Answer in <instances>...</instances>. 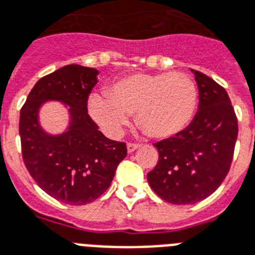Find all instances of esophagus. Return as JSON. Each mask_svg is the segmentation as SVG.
Listing matches in <instances>:
<instances>
[{"label": "esophagus", "instance_id": "obj_1", "mask_svg": "<svg viewBox=\"0 0 255 255\" xmlns=\"http://www.w3.org/2000/svg\"><path fill=\"white\" fill-rule=\"evenodd\" d=\"M137 148H140V144H136V142H128V144H127L128 153L134 152V150H136Z\"/></svg>", "mask_w": 255, "mask_h": 255}]
</instances>
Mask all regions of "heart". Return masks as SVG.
Returning <instances> with one entry per match:
<instances>
[{"mask_svg":"<svg viewBox=\"0 0 255 255\" xmlns=\"http://www.w3.org/2000/svg\"><path fill=\"white\" fill-rule=\"evenodd\" d=\"M198 89L190 76L173 73H134L93 94L89 111L106 133L117 136L136 111L138 126L152 137H170L191 122Z\"/></svg>","mask_w":255,"mask_h":255,"instance_id":"obj_1","label":"heart"}]
</instances>
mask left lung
I'll list each match as a JSON object with an SVG mask.
<instances>
[{
	"label": "left lung",
	"instance_id": "1",
	"mask_svg": "<svg viewBox=\"0 0 255 255\" xmlns=\"http://www.w3.org/2000/svg\"><path fill=\"white\" fill-rule=\"evenodd\" d=\"M191 70L199 89L198 113L183 131L154 144L158 162L146 175L153 191L177 206L194 204L216 191L231 169L239 133L228 93Z\"/></svg>",
	"mask_w": 255,
	"mask_h": 255
}]
</instances>
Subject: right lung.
I'll use <instances>...</instances> for the list:
<instances>
[{"label": "right lung", "mask_w": 255, "mask_h": 255, "mask_svg": "<svg viewBox=\"0 0 255 255\" xmlns=\"http://www.w3.org/2000/svg\"><path fill=\"white\" fill-rule=\"evenodd\" d=\"M97 74L94 68L77 64L60 68L35 84L20 109V145L27 170L43 191L70 206L98 199L127 156L126 142L107 138L88 114ZM47 100L70 106L67 132L52 136L41 129L38 109Z\"/></svg>", "instance_id": "add662e5"}]
</instances>
